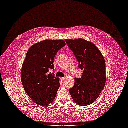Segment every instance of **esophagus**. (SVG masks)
I'll return each mask as SVG.
<instances>
[{
    "label": "esophagus",
    "mask_w": 128,
    "mask_h": 128,
    "mask_svg": "<svg viewBox=\"0 0 128 128\" xmlns=\"http://www.w3.org/2000/svg\"><path fill=\"white\" fill-rule=\"evenodd\" d=\"M60 80H61L62 82L63 83V82H64L65 80V78H60Z\"/></svg>",
    "instance_id": "obj_1"
}]
</instances>
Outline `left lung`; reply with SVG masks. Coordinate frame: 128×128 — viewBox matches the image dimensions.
<instances>
[{"mask_svg": "<svg viewBox=\"0 0 128 128\" xmlns=\"http://www.w3.org/2000/svg\"><path fill=\"white\" fill-rule=\"evenodd\" d=\"M65 40L80 63L78 66L83 70L82 78H75V84L70 89V93L77 104L90 105L98 98L106 84L104 57L94 44L85 39Z\"/></svg>", "mask_w": 128, "mask_h": 128, "instance_id": "left-lung-1", "label": "left lung"}]
</instances>
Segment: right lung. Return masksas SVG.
Instances as JSON below:
<instances>
[{
    "instance_id": "right-lung-1",
    "label": "right lung",
    "mask_w": 128,
    "mask_h": 128,
    "mask_svg": "<svg viewBox=\"0 0 128 128\" xmlns=\"http://www.w3.org/2000/svg\"><path fill=\"white\" fill-rule=\"evenodd\" d=\"M66 46L63 40H46L32 46L26 53L21 70L24 89L37 104L46 106L55 100L60 86V78L48 74L54 69V57Z\"/></svg>"
}]
</instances>
